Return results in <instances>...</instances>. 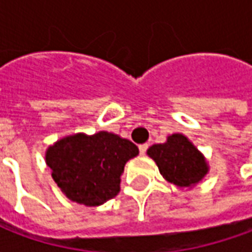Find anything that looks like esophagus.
<instances>
[{"mask_svg": "<svg viewBox=\"0 0 252 252\" xmlns=\"http://www.w3.org/2000/svg\"><path fill=\"white\" fill-rule=\"evenodd\" d=\"M147 148H148L147 143H144V144H140V146H139V151H140V155H146V153H147Z\"/></svg>", "mask_w": 252, "mask_h": 252, "instance_id": "obj_1", "label": "esophagus"}]
</instances>
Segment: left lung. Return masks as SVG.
<instances>
[{
    "label": "left lung",
    "instance_id": "8db88e82",
    "mask_svg": "<svg viewBox=\"0 0 252 252\" xmlns=\"http://www.w3.org/2000/svg\"><path fill=\"white\" fill-rule=\"evenodd\" d=\"M147 154L155 160L164 180L178 188L194 186L209 170L204 155L182 133L171 135L166 143L154 144Z\"/></svg>",
    "mask_w": 252,
    "mask_h": 252
}]
</instances>
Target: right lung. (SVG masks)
Wrapping results in <instances>:
<instances>
[{"instance_id":"right-lung-1","label":"right lung","mask_w":252,"mask_h":252,"mask_svg":"<svg viewBox=\"0 0 252 252\" xmlns=\"http://www.w3.org/2000/svg\"><path fill=\"white\" fill-rule=\"evenodd\" d=\"M137 154L133 143L115 133H77L50 146L46 163L67 198L98 206L119 194L124 166Z\"/></svg>"}]
</instances>
